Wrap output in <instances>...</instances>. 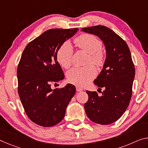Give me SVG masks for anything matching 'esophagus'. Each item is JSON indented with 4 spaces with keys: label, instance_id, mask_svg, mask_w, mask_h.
Masks as SVG:
<instances>
[{
    "label": "esophagus",
    "instance_id": "esophagus-1",
    "mask_svg": "<svg viewBox=\"0 0 148 148\" xmlns=\"http://www.w3.org/2000/svg\"><path fill=\"white\" fill-rule=\"evenodd\" d=\"M76 90H77V92H81L83 90V89H82V88L79 87H76Z\"/></svg>",
    "mask_w": 148,
    "mask_h": 148
}]
</instances>
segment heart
Listing matches in <instances>:
<instances>
[{"instance_id": "heart-1", "label": "heart", "mask_w": 148, "mask_h": 148, "mask_svg": "<svg viewBox=\"0 0 148 148\" xmlns=\"http://www.w3.org/2000/svg\"><path fill=\"white\" fill-rule=\"evenodd\" d=\"M74 43L79 49L88 53L86 63L89 65L72 68L67 73V79L70 83L84 87L87 85L97 74L96 67L90 63L102 67L105 63L106 55L102 49L101 41L94 35L84 34L76 38ZM73 54L72 45L69 42H65L57 51V60L61 67L67 69L71 65Z\"/></svg>"}]
</instances>
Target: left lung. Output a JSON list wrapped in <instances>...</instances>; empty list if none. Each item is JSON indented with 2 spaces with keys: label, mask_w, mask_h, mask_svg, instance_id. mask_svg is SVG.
<instances>
[{
  "label": "left lung",
  "mask_w": 148,
  "mask_h": 148,
  "mask_svg": "<svg viewBox=\"0 0 148 148\" xmlns=\"http://www.w3.org/2000/svg\"><path fill=\"white\" fill-rule=\"evenodd\" d=\"M81 31L92 34L103 40L106 51L104 66L94 83L104 90L102 96L87 90L88 101L84 104L91 121L108 125L119 120L126 111L132 94L135 67L126 42L104 26L83 28Z\"/></svg>",
  "instance_id": "1"
}]
</instances>
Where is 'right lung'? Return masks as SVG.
<instances>
[{
	"label": "right lung",
	"mask_w": 148,
	"mask_h": 148,
	"mask_svg": "<svg viewBox=\"0 0 148 148\" xmlns=\"http://www.w3.org/2000/svg\"><path fill=\"white\" fill-rule=\"evenodd\" d=\"M77 31L78 28L48 29L31 41L22 54L17 68L18 92L26 115L39 126L60 123L75 94L71 84L54 90L51 85L64 79L57 51Z\"/></svg>",
	"instance_id": "right-lung-1"
}]
</instances>
